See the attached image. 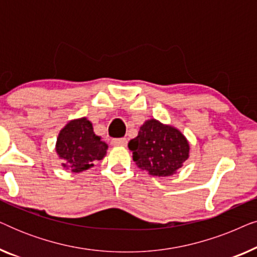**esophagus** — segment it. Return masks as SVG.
Segmentation results:
<instances>
[{
  "label": "esophagus",
  "instance_id": "34e87169",
  "mask_svg": "<svg viewBox=\"0 0 257 257\" xmlns=\"http://www.w3.org/2000/svg\"><path fill=\"white\" fill-rule=\"evenodd\" d=\"M111 144L113 146H126L127 140H126L125 138H115V139L111 140Z\"/></svg>",
  "mask_w": 257,
  "mask_h": 257
}]
</instances>
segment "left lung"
Returning a JSON list of instances; mask_svg holds the SVG:
<instances>
[{
  "label": "left lung",
  "instance_id": "1",
  "mask_svg": "<svg viewBox=\"0 0 257 257\" xmlns=\"http://www.w3.org/2000/svg\"><path fill=\"white\" fill-rule=\"evenodd\" d=\"M137 166L151 175L168 177L187 160L189 145L184 135L156 119L147 120L128 143Z\"/></svg>",
  "mask_w": 257,
  "mask_h": 257
}]
</instances>
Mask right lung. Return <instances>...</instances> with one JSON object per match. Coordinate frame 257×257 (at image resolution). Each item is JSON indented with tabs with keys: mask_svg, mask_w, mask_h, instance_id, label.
<instances>
[{
	"mask_svg": "<svg viewBox=\"0 0 257 257\" xmlns=\"http://www.w3.org/2000/svg\"><path fill=\"white\" fill-rule=\"evenodd\" d=\"M107 144L94 135L92 124L86 118L76 119L59 132L56 151L63 159V166L71 172H83L101 160Z\"/></svg>",
	"mask_w": 257,
	"mask_h": 257,
	"instance_id": "add662e5",
	"label": "right lung"
}]
</instances>
